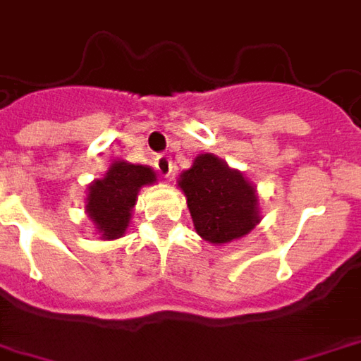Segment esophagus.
<instances>
[{
	"label": "esophagus",
	"mask_w": 361,
	"mask_h": 361,
	"mask_svg": "<svg viewBox=\"0 0 361 361\" xmlns=\"http://www.w3.org/2000/svg\"><path fill=\"white\" fill-rule=\"evenodd\" d=\"M156 170L160 171V176H164V178H170L171 171H173L170 156H158V160H156Z\"/></svg>",
	"instance_id": "obj_1"
}]
</instances>
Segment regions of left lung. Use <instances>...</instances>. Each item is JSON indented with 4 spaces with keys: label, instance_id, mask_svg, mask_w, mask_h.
I'll list each match as a JSON object with an SVG mask.
<instances>
[{
    "label": "left lung",
    "instance_id": "8db88e82",
    "mask_svg": "<svg viewBox=\"0 0 361 361\" xmlns=\"http://www.w3.org/2000/svg\"><path fill=\"white\" fill-rule=\"evenodd\" d=\"M193 227L213 245L231 243L261 221L259 197L251 181L213 154H201L180 176Z\"/></svg>",
    "mask_w": 361,
    "mask_h": 361
}]
</instances>
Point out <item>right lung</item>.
I'll return each instance as SVG.
<instances>
[{
    "label": "right lung",
    "instance_id": "1",
    "mask_svg": "<svg viewBox=\"0 0 361 361\" xmlns=\"http://www.w3.org/2000/svg\"><path fill=\"white\" fill-rule=\"evenodd\" d=\"M156 181V173L146 166L114 161L104 178L88 185L87 213L100 239H118L126 233L132 207L136 205L142 185Z\"/></svg>",
    "mask_w": 361,
    "mask_h": 361
}]
</instances>
